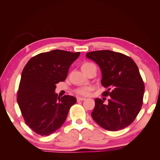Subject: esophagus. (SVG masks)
I'll return each mask as SVG.
<instances>
[{
	"instance_id": "esophagus-1",
	"label": "esophagus",
	"mask_w": 160,
	"mask_h": 160,
	"mask_svg": "<svg viewBox=\"0 0 160 160\" xmlns=\"http://www.w3.org/2000/svg\"><path fill=\"white\" fill-rule=\"evenodd\" d=\"M86 99L84 98H81V97H77V101H84Z\"/></svg>"
}]
</instances>
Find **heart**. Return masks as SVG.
<instances>
[{"mask_svg": "<svg viewBox=\"0 0 160 160\" xmlns=\"http://www.w3.org/2000/svg\"><path fill=\"white\" fill-rule=\"evenodd\" d=\"M90 64H91V62H85V63H83V65H82L81 68H82V67H84L88 66V65H89ZM91 89H92V88H91V87H88V86L82 87V88L77 89L75 90V92H76L77 94L80 95H89V92L91 91Z\"/></svg>", "mask_w": 160, "mask_h": 160, "instance_id": "obj_1", "label": "heart"}]
</instances>
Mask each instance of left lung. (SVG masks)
<instances>
[{"label": "left lung", "mask_w": 160, "mask_h": 160, "mask_svg": "<svg viewBox=\"0 0 160 160\" xmlns=\"http://www.w3.org/2000/svg\"><path fill=\"white\" fill-rule=\"evenodd\" d=\"M87 58L95 61L101 71V84L110 96L108 104L95 99L92 118L103 129L115 132L132 123L141 110L145 86L133 60L122 53L109 50L88 52Z\"/></svg>", "instance_id": "left-lung-1"}]
</instances>
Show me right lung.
<instances>
[{
	"label": "right lung",
	"instance_id": "1",
	"mask_svg": "<svg viewBox=\"0 0 160 160\" xmlns=\"http://www.w3.org/2000/svg\"><path fill=\"white\" fill-rule=\"evenodd\" d=\"M80 52L53 50L42 52L27 62L21 74L17 103L28 127L41 135H49L65 122L77 102L73 96L55 93L56 84L64 81L71 65Z\"/></svg>",
	"mask_w": 160,
	"mask_h": 160
}]
</instances>
